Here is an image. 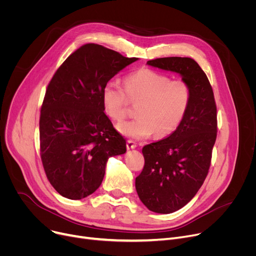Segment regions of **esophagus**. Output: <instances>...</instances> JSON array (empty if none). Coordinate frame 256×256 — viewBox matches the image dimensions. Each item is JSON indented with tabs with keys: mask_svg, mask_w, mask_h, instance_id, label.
Here are the masks:
<instances>
[{
	"mask_svg": "<svg viewBox=\"0 0 256 256\" xmlns=\"http://www.w3.org/2000/svg\"><path fill=\"white\" fill-rule=\"evenodd\" d=\"M126 147H128V150H132V148H136L137 144H136V142L134 141V140H128Z\"/></svg>",
	"mask_w": 256,
	"mask_h": 256,
	"instance_id": "1",
	"label": "esophagus"
}]
</instances>
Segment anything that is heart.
Masks as SVG:
<instances>
[{
	"mask_svg": "<svg viewBox=\"0 0 256 256\" xmlns=\"http://www.w3.org/2000/svg\"><path fill=\"white\" fill-rule=\"evenodd\" d=\"M124 88L109 80L102 89L106 114L121 122L128 114L130 104H137L136 115L117 126L122 135L132 139L166 137L176 132L189 111L192 89L182 78L171 80L163 72L142 68L128 74Z\"/></svg>",
	"mask_w": 256,
	"mask_h": 256,
	"instance_id": "heart-1",
	"label": "heart"
}]
</instances>
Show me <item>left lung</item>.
<instances>
[{
    "label": "left lung",
    "instance_id": "obj_1",
    "mask_svg": "<svg viewBox=\"0 0 256 256\" xmlns=\"http://www.w3.org/2000/svg\"><path fill=\"white\" fill-rule=\"evenodd\" d=\"M147 64L180 74L192 89L191 106L180 128L142 148L144 167L136 178L143 204L170 214L189 202L208 176L217 138V106L206 72L192 58H158Z\"/></svg>",
    "mask_w": 256,
    "mask_h": 256
}]
</instances>
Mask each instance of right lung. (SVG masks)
<instances>
[{
	"mask_svg": "<svg viewBox=\"0 0 256 256\" xmlns=\"http://www.w3.org/2000/svg\"><path fill=\"white\" fill-rule=\"evenodd\" d=\"M137 59L87 44L50 78L40 109V158L48 182L63 197L78 200L96 192L108 158L126 152V139L104 112L102 89Z\"/></svg>",
	"mask_w": 256,
	"mask_h": 256,
	"instance_id": "right-lung-1",
	"label": "right lung"
}]
</instances>
